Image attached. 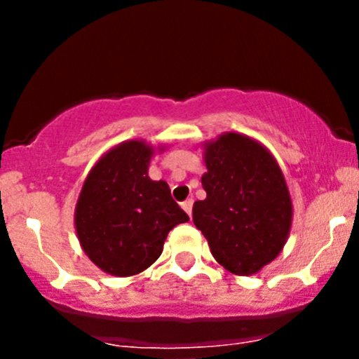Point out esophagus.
I'll use <instances>...</instances> for the list:
<instances>
[{
    "label": "esophagus",
    "instance_id": "34e87169",
    "mask_svg": "<svg viewBox=\"0 0 359 359\" xmlns=\"http://www.w3.org/2000/svg\"><path fill=\"white\" fill-rule=\"evenodd\" d=\"M182 208L186 210V213L187 215L191 217V213H193V200H186L182 203Z\"/></svg>",
    "mask_w": 359,
    "mask_h": 359
}]
</instances>
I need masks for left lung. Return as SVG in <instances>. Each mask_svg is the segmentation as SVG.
<instances>
[{
    "instance_id": "obj_1",
    "label": "left lung",
    "mask_w": 359,
    "mask_h": 359,
    "mask_svg": "<svg viewBox=\"0 0 359 359\" xmlns=\"http://www.w3.org/2000/svg\"><path fill=\"white\" fill-rule=\"evenodd\" d=\"M206 198L193 206L194 226L213 259L236 276H252L273 262L292 229L287 180L264 144L224 132L203 144Z\"/></svg>"
}]
</instances>
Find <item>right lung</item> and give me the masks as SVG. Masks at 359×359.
<instances>
[{"label": "right lung", "instance_id": "add662e5", "mask_svg": "<svg viewBox=\"0 0 359 359\" xmlns=\"http://www.w3.org/2000/svg\"><path fill=\"white\" fill-rule=\"evenodd\" d=\"M165 146L132 139L92 166L74 208L83 252L111 276H135L161 255L170 231L189 220L165 180H151L149 163Z\"/></svg>", "mask_w": 359, "mask_h": 359}]
</instances>
